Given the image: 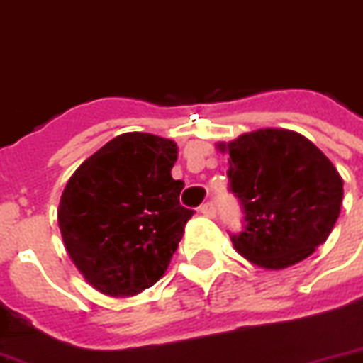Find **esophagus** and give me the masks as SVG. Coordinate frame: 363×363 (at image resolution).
<instances>
[{
	"label": "esophagus",
	"instance_id": "esophagus-1",
	"mask_svg": "<svg viewBox=\"0 0 363 363\" xmlns=\"http://www.w3.org/2000/svg\"><path fill=\"white\" fill-rule=\"evenodd\" d=\"M200 213H203L206 217H216V203L206 202L200 206Z\"/></svg>",
	"mask_w": 363,
	"mask_h": 363
}]
</instances>
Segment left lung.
Wrapping results in <instances>:
<instances>
[{
	"label": "left lung",
	"mask_w": 363,
	"mask_h": 363,
	"mask_svg": "<svg viewBox=\"0 0 363 363\" xmlns=\"http://www.w3.org/2000/svg\"><path fill=\"white\" fill-rule=\"evenodd\" d=\"M229 152V192L242 208L235 250L265 269H283L310 256L339 219L342 179L302 134L262 128L219 144Z\"/></svg>",
	"instance_id": "1"
}]
</instances>
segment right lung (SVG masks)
I'll list each match as a JSON object with an SVG mask.
<instances>
[{
    "label": "right lung",
    "mask_w": 363,
    "mask_h": 363,
    "mask_svg": "<svg viewBox=\"0 0 363 363\" xmlns=\"http://www.w3.org/2000/svg\"><path fill=\"white\" fill-rule=\"evenodd\" d=\"M177 144L154 134H121L80 165L59 206L69 256L94 289L134 296L157 283L194 211L171 177Z\"/></svg>",
    "instance_id": "1"
}]
</instances>
